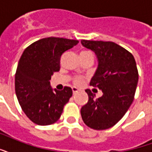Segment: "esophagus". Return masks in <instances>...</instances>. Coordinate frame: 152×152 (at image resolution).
Masks as SVG:
<instances>
[{
	"label": "esophagus",
	"instance_id": "34e87169",
	"mask_svg": "<svg viewBox=\"0 0 152 152\" xmlns=\"http://www.w3.org/2000/svg\"><path fill=\"white\" fill-rule=\"evenodd\" d=\"M72 92H73L74 95L76 94V93H77V92L79 91V89L76 88H75V87H73V88H72Z\"/></svg>",
	"mask_w": 152,
	"mask_h": 152
}]
</instances>
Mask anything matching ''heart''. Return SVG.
<instances>
[{"instance_id": "heart-1", "label": "heart", "mask_w": 152, "mask_h": 152, "mask_svg": "<svg viewBox=\"0 0 152 152\" xmlns=\"http://www.w3.org/2000/svg\"><path fill=\"white\" fill-rule=\"evenodd\" d=\"M82 55H87V54H91L90 52H88V51H84V52H82L80 53ZM84 78L83 77H81V76H76V77H74L73 79V84L76 85V86H80L83 84L84 83Z\"/></svg>"}]
</instances>
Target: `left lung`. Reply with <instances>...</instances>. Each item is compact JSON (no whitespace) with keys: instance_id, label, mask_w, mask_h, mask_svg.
I'll return each mask as SVG.
<instances>
[{"instance_id":"left-lung-1","label":"left lung","mask_w":152,"mask_h":152,"mask_svg":"<svg viewBox=\"0 0 152 152\" xmlns=\"http://www.w3.org/2000/svg\"><path fill=\"white\" fill-rule=\"evenodd\" d=\"M85 48L96 53L98 68L90 85L98 88L103 96L96 99L91 90H85L88 101L81 107L82 120L95 130L113 127L132 104L139 73L130 52L112 41L82 40Z\"/></svg>"}]
</instances>
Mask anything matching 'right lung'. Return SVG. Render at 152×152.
I'll list each match as a JSON object with an SVG mask.
<instances>
[{
	"mask_svg": "<svg viewBox=\"0 0 152 152\" xmlns=\"http://www.w3.org/2000/svg\"><path fill=\"white\" fill-rule=\"evenodd\" d=\"M78 43L51 37L32 43L22 53L15 74V91L23 112L36 124L56 122L72 96L69 87L53 91L49 80L60 70L62 54Z\"/></svg>",
	"mask_w": 152,
	"mask_h": 152,
	"instance_id": "obj_1",
	"label": "right lung"
}]
</instances>
